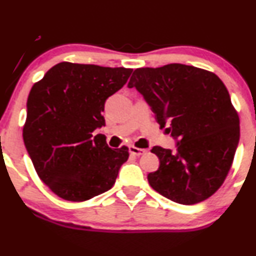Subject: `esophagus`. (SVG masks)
Wrapping results in <instances>:
<instances>
[{
    "instance_id": "esophagus-1",
    "label": "esophagus",
    "mask_w": 256,
    "mask_h": 256,
    "mask_svg": "<svg viewBox=\"0 0 256 256\" xmlns=\"http://www.w3.org/2000/svg\"><path fill=\"white\" fill-rule=\"evenodd\" d=\"M128 150H130V152L132 155L134 156H140V155H144V154H146L148 150L146 149H140V148H136L134 146H128Z\"/></svg>"
}]
</instances>
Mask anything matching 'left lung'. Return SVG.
I'll return each instance as SVG.
<instances>
[{"label":"left lung","mask_w":256,"mask_h":256,"mask_svg":"<svg viewBox=\"0 0 256 256\" xmlns=\"http://www.w3.org/2000/svg\"><path fill=\"white\" fill-rule=\"evenodd\" d=\"M134 87L175 140V150L154 146L160 167L148 175L156 192L175 202L192 205L208 199L226 180L240 140V119L217 75L173 63L140 68Z\"/></svg>","instance_id":"1"}]
</instances>
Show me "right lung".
<instances>
[{"instance_id":"1","label":"right lung","mask_w":256,"mask_h":256,"mask_svg":"<svg viewBox=\"0 0 256 256\" xmlns=\"http://www.w3.org/2000/svg\"><path fill=\"white\" fill-rule=\"evenodd\" d=\"M132 69L62 62L30 89L24 143L36 174L54 194L84 202L112 188L126 146L112 149L104 134V102Z\"/></svg>"}]
</instances>
